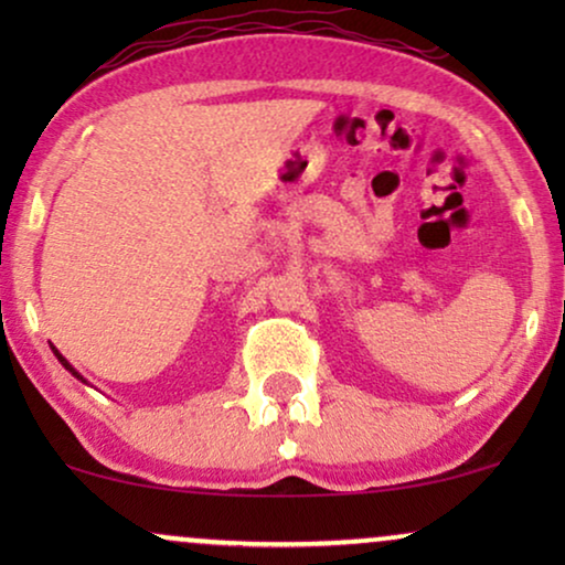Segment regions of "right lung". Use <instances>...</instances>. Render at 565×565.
I'll return each instance as SVG.
<instances>
[{
  "mask_svg": "<svg viewBox=\"0 0 565 565\" xmlns=\"http://www.w3.org/2000/svg\"><path fill=\"white\" fill-rule=\"evenodd\" d=\"M51 350H53V354H56V360H58V362H61V365H64V367H66V370H68V373H72V375H74V377H76V381H82V383H87V381H84V377H82V375H79V373H76V370H74V367H72V362H68V360H66V358H64V354H61V352H58V350H56V347H51Z\"/></svg>",
  "mask_w": 565,
  "mask_h": 565,
  "instance_id": "right-lung-1",
  "label": "right lung"
}]
</instances>
